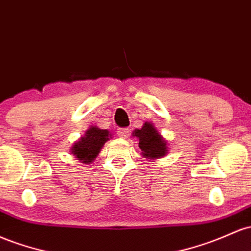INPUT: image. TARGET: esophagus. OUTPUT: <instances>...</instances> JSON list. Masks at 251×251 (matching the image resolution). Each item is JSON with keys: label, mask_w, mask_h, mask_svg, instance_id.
<instances>
[{"label": "esophagus", "mask_w": 251, "mask_h": 251, "mask_svg": "<svg viewBox=\"0 0 251 251\" xmlns=\"http://www.w3.org/2000/svg\"><path fill=\"white\" fill-rule=\"evenodd\" d=\"M128 133H130V130H128V128H126V127H121L117 131L118 137H120V138H127Z\"/></svg>", "instance_id": "obj_1"}]
</instances>
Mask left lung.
Here are the masks:
<instances>
[{
    "label": "left lung",
    "instance_id": "8db88e82",
    "mask_svg": "<svg viewBox=\"0 0 251 251\" xmlns=\"http://www.w3.org/2000/svg\"><path fill=\"white\" fill-rule=\"evenodd\" d=\"M133 136L139 139V149L142 155L149 158H158L167 153V143L157 132L155 126L145 123L140 130L133 132Z\"/></svg>",
    "mask_w": 251,
    "mask_h": 251
}]
</instances>
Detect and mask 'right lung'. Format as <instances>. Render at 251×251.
Returning a JSON list of instances; mask_svg holds the SVG:
<instances>
[{
	"instance_id": "obj_1",
	"label": "right lung",
	"mask_w": 251,
	"mask_h": 251,
	"mask_svg": "<svg viewBox=\"0 0 251 251\" xmlns=\"http://www.w3.org/2000/svg\"><path fill=\"white\" fill-rule=\"evenodd\" d=\"M108 137L111 136L107 130H101L96 126H92L85 132V136L75 143L73 148L74 156H76V158L83 163L94 161L95 157L100 152V149L103 147L106 140L109 139Z\"/></svg>"
}]
</instances>
